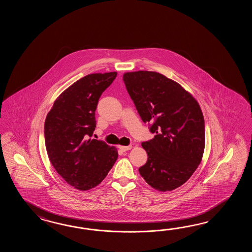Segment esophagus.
I'll return each mask as SVG.
<instances>
[{"label":"esophagus","instance_id":"1","mask_svg":"<svg viewBox=\"0 0 252 252\" xmlns=\"http://www.w3.org/2000/svg\"><path fill=\"white\" fill-rule=\"evenodd\" d=\"M120 148V150H122V151H128V150H131V148H132V146H120L119 147Z\"/></svg>","mask_w":252,"mask_h":252}]
</instances>
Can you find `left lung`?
<instances>
[{"label":"left lung","mask_w":252,"mask_h":252,"mask_svg":"<svg viewBox=\"0 0 252 252\" xmlns=\"http://www.w3.org/2000/svg\"><path fill=\"white\" fill-rule=\"evenodd\" d=\"M128 94L143 123L156 133L141 146L148 160L140 176L160 192L181 187L198 167L205 145L204 115L195 98L176 81L140 70L124 73Z\"/></svg>","instance_id":"8db88e82"}]
</instances>
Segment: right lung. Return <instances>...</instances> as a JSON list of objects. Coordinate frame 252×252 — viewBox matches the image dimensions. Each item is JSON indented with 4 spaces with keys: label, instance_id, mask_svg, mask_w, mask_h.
I'll list each match as a JSON object with an SVG mask.
<instances>
[{
    "label": "right lung",
    "instance_id": "1",
    "mask_svg": "<svg viewBox=\"0 0 252 252\" xmlns=\"http://www.w3.org/2000/svg\"><path fill=\"white\" fill-rule=\"evenodd\" d=\"M117 72L86 75L66 88L45 121V144L50 163L59 176L80 191L95 188L118 158L113 146L91 139L95 129L99 98Z\"/></svg>",
    "mask_w": 252,
    "mask_h": 252
}]
</instances>
